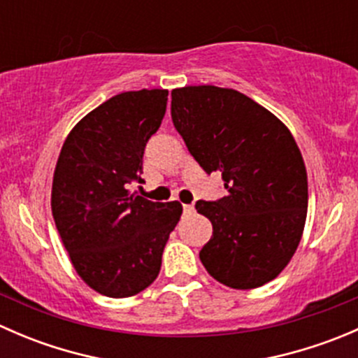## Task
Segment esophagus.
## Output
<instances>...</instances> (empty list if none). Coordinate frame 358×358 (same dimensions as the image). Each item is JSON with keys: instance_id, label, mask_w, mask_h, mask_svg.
Instances as JSON below:
<instances>
[{"instance_id": "1", "label": "esophagus", "mask_w": 358, "mask_h": 358, "mask_svg": "<svg viewBox=\"0 0 358 358\" xmlns=\"http://www.w3.org/2000/svg\"><path fill=\"white\" fill-rule=\"evenodd\" d=\"M183 211H185V213H192L194 211V206L192 204H183Z\"/></svg>"}]
</instances>
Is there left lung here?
Listing matches in <instances>:
<instances>
[{
    "label": "left lung",
    "instance_id": "8db88e82",
    "mask_svg": "<svg viewBox=\"0 0 358 358\" xmlns=\"http://www.w3.org/2000/svg\"><path fill=\"white\" fill-rule=\"evenodd\" d=\"M171 119L208 175L222 173L227 196L197 201L213 225L199 258L234 289L275 279L294 255L308 208L301 152L289 129L249 96L218 86L171 92Z\"/></svg>",
    "mask_w": 358,
    "mask_h": 358
}]
</instances>
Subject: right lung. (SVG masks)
Here are the masks:
<instances>
[{
  "mask_svg": "<svg viewBox=\"0 0 358 358\" xmlns=\"http://www.w3.org/2000/svg\"><path fill=\"white\" fill-rule=\"evenodd\" d=\"M168 90L124 92L86 114L60 150L52 213L76 272L109 298L138 294L156 280L178 201L152 202L142 182L143 150L166 114Z\"/></svg>",
  "mask_w": 358,
  "mask_h": 358,
  "instance_id": "add662e5",
  "label": "right lung"
}]
</instances>
